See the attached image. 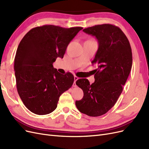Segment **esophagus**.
Returning <instances> with one entry per match:
<instances>
[{"label": "esophagus", "instance_id": "obj_1", "mask_svg": "<svg viewBox=\"0 0 149 149\" xmlns=\"http://www.w3.org/2000/svg\"><path fill=\"white\" fill-rule=\"evenodd\" d=\"M74 84H73V87H76V81H77L78 79H79V78L78 77H77V76H74Z\"/></svg>", "mask_w": 149, "mask_h": 149}]
</instances>
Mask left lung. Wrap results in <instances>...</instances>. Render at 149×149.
Listing matches in <instances>:
<instances>
[{
  "label": "left lung",
  "mask_w": 149,
  "mask_h": 149,
  "mask_svg": "<svg viewBox=\"0 0 149 149\" xmlns=\"http://www.w3.org/2000/svg\"><path fill=\"white\" fill-rule=\"evenodd\" d=\"M83 31L97 40L99 47L92 61L97 68L93 84L86 78L76 81L84 96L75 104L81 113L97 117L109 111L123 92L132 68V49L127 37L115 25H97Z\"/></svg>",
  "instance_id": "left-lung-1"
}]
</instances>
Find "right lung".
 Returning <instances> with one entry per match:
<instances>
[{"instance_id":"right-lung-1","label":"right lung","mask_w":149,"mask_h":149,"mask_svg":"<svg viewBox=\"0 0 149 149\" xmlns=\"http://www.w3.org/2000/svg\"><path fill=\"white\" fill-rule=\"evenodd\" d=\"M83 27L46 25L31 29L20 42L14 60L18 93L27 109L38 115L51 113L60 96L74 82V76L60 73L53 63Z\"/></svg>"}]
</instances>
